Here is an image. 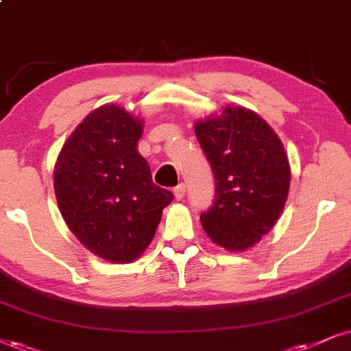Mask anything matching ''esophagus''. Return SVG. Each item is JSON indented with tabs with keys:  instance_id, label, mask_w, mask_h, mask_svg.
<instances>
[{
	"instance_id": "1",
	"label": "esophagus",
	"mask_w": 351,
	"mask_h": 351,
	"mask_svg": "<svg viewBox=\"0 0 351 351\" xmlns=\"http://www.w3.org/2000/svg\"><path fill=\"white\" fill-rule=\"evenodd\" d=\"M185 192H187V189H185L184 184L177 185V187L174 189V197H176V200H182V198L185 197Z\"/></svg>"
}]
</instances>
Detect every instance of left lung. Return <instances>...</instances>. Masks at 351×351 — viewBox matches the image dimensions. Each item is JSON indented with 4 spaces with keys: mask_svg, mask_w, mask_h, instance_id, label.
<instances>
[{
    "mask_svg": "<svg viewBox=\"0 0 351 351\" xmlns=\"http://www.w3.org/2000/svg\"><path fill=\"white\" fill-rule=\"evenodd\" d=\"M195 135L215 174V200L200 215L215 244L245 250L280 218L288 198V156L265 120L245 107H224L195 123Z\"/></svg>",
    "mask_w": 351,
    "mask_h": 351,
    "instance_id": "8db88e82",
    "label": "left lung"
}]
</instances>
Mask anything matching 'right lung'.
Segmentation results:
<instances>
[{"instance_id": "right-lung-1", "label": "right lung", "mask_w": 351, "mask_h": 351, "mask_svg": "<svg viewBox=\"0 0 351 351\" xmlns=\"http://www.w3.org/2000/svg\"><path fill=\"white\" fill-rule=\"evenodd\" d=\"M143 120L115 104L93 110L60 151L53 185L71 232L97 257L128 263L145 252L172 202L153 184L136 145Z\"/></svg>"}]
</instances>
